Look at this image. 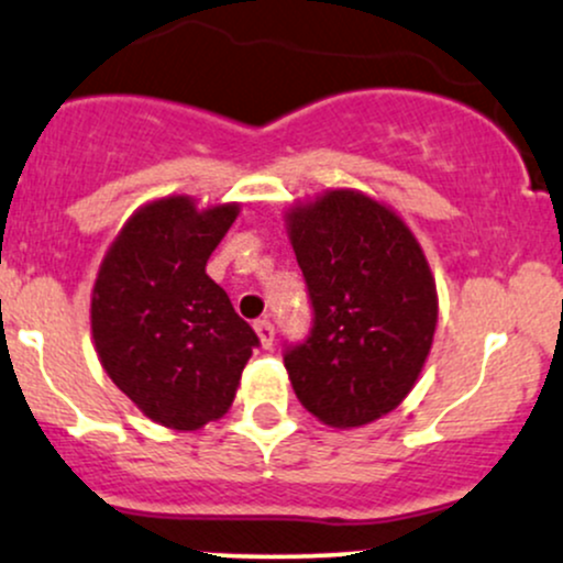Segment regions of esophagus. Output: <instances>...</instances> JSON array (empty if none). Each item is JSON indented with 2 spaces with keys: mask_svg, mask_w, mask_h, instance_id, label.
I'll list each match as a JSON object with an SVG mask.
<instances>
[{
  "mask_svg": "<svg viewBox=\"0 0 563 563\" xmlns=\"http://www.w3.org/2000/svg\"><path fill=\"white\" fill-rule=\"evenodd\" d=\"M255 332H257L260 343H263L265 349L274 346L276 330H274V322H271V319H257V322H255Z\"/></svg>",
  "mask_w": 563,
  "mask_h": 563,
  "instance_id": "obj_1",
  "label": "esophagus"
}]
</instances>
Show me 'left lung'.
Returning a JSON list of instances; mask_svg holds the SVG:
<instances>
[{
	"instance_id": "obj_1",
	"label": "left lung",
	"mask_w": 563,
	"mask_h": 563,
	"mask_svg": "<svg viewBox=\"0 0 563 563\" xmlns=\"http://www.w3.org/2000/svg\"><path fill=\"white\" fill-rule=\"evenodd\" d=\"M311 330L284 343V367L308 413L362 427L402 402L438 324L424 252L395 211L332 190L289 214Z\"/></svg>"
}]
</instances>
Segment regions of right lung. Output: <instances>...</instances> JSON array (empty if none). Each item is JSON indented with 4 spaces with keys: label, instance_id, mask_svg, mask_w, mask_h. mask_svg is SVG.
I'll return each mask as SVG.
<instances>
[{
    "label": "right lung",
    "instance_id": "obj_1",
    "mask_svg": "<svg viewBox=\"0 0 563 563\" xmlns=\"http://www.w3.org/2000/svg\"><path fill=\"white\" fill-rule=\"evenodd\" d=\"M239 207L198 211L183 196L139 209L101 263L90 300L96 352L120 391L172 429L231 408L255 330L235 313L207 260Z\"/></svg>",
    "mask_w": 563,
    "mask_h": 563
}]
</instances>
